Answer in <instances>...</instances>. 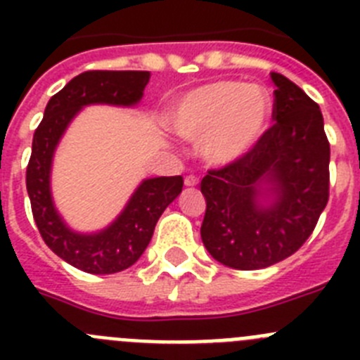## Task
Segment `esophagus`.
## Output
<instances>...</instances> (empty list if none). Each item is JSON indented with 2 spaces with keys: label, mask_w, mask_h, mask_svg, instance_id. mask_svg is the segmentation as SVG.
<instances>
[{
  "label": "esophagus",
  "mask_w": 360,
  "mask_h": 360,
  "mask_svg": "<svg viewBox=\"0 0 360 360\" xmlns=\"http://www.w3.org/2000/svg\"><path fill=\"white\" fill-rule=\"evenodd\" d=\"M184 184H186V187H196V186H198V178H196V176H187L186 182H184Z\"/></svg>",
  "instance_id": "34e87169"
}]
</instances>
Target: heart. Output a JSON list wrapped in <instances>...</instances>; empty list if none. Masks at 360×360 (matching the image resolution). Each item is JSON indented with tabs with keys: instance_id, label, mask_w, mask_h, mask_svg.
Wrapping results in <instances>:
<instances>
[{
	"instance_id": "heart-1",
	"label": "heart",
	"mask_w": 360,
	"mask_h": 360,
	"mask_svg": "<svg viewBox=\"0 0 360 360\" xmlns=\"http://www.w3.org/2000/svg\"><path fill=\"white\" fill-rule=\"evenodd\" d=\"M272 98L266 88L241 81H212L176 98L167 113L169 128L189 142L209 167L240 164L266 135Z\"/></svg>"
}]
</instances>
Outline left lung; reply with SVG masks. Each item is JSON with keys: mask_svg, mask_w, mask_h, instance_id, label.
I'll list each match as a JSON object with an SVG mask.
<instances>
[{"mask_svg": "<svg viewBox=\"0 0 360 360\" xmlns=\"http://www.w3.org/2000/svg\"><path fill=\"white\" fill-rule=\"evenodd\" d=\"M274 82V120L240 164L202 180L200 232L216 262L257 270L292 256L308 240L328 202L330 144L317 106L281 73Z\"/></svg>", "mask_w": 360, "mask_h": 360, "instance_id": "8db88e82", "label": "left lung"}]
</instances>
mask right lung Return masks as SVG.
Returning <instances> with one entry per match:
<instances>
[{"instance_id":"add662e5","label":"right lung","mask_w":360,"mask_h":360,"mask_svg":"<svg viewBox=\"0 0 360 360\" xmlns=\"http://www.w3.org/2000/svg\"><path fill=\"white\" fill-rule=\"evenodd\" d=\"M148 82L149 72L81 73L50 98L34 133L27 167L32 214L44 243L66 263L88 274H115L139 262L162 212L182 193L184 180L182 176L144 178L110 225L82 232L66 224L53 202V155L79 111L94 104L135 108Z\"/></svg>"}]
</instances>
